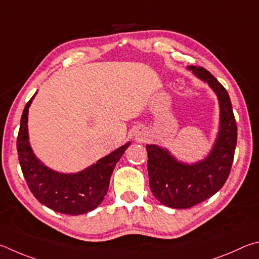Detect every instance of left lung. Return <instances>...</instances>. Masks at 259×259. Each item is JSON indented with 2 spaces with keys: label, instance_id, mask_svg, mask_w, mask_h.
Instances as JSON below:
<instances>
[{
  "label": "left lung",
  "instance_id": "obj_1",
  "mask_svg": "<svg viewBox=\"0 0 259 259\" xmlns=\"http://www.w3.org/2000/svg\"><path fill=\"white\" fill-rule=\"evenodd\" d=\"M189 69L207 81L219 97L221 126L216 143L205 160L193 165L179 162L165 149L147 146L148 174L152 194L162 205L176 209L196 206L219 191L232 167L238 128L228 91L202 67Z\"/></svg>",
  "mask_w": 259,
  "mask_h": 259
}]
</instances>
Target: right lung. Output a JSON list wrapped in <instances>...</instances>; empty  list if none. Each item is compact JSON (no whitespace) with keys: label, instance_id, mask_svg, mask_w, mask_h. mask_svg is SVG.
<instances>
[{"label":"right lung","instance_id":"add662e5","mask_svg":"<svg viewBox=\"0 0 259 259\" xmlns=\"http://www.w3.org/2000/svg\"><path fill=\"white\" fill-rule=\"evenodd\" d=\"M22 111L17 150L24 178L31 193L50 209L67 215H80L97 208L107 194L111 174L130 143L117 149L89 168L76 174H61L48 168L35 157L28 142V108Z\"/></svg>","mask_w":259,"mask_h":259}]
</instances>
